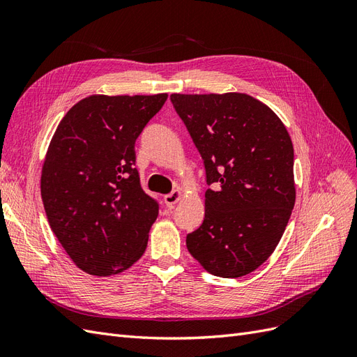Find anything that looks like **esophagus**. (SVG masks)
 <instances>
[{
	"instance_id": "1",
	"label": "esophagus",
	"mask_w": 357,
	"mask_h": 357,
	"mask_svg": "<svg viewBox=\"0 0 357 357\" xmlns=\"http://www.w3.org/2000/svg\"><path fill=\"white\" fill-rule=\"evenodd\" d=\"M181 197H183L181 190H172L171 193H168V195L164 197V202L167 207H174V205L181 199Z\"/></svg>"
}]
</instances>
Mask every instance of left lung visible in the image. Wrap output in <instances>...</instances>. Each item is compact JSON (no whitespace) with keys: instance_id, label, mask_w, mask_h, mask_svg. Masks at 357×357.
Segmentation results:
<instances>
[{"instance_id":"left-lung-1","label":"left lung","mask_w":357,"mask_h":357,"mask_svg":"<svg viewBox=\"0 0 357 357\" xmlns=\"http://www.w3.org/2000/svg\"><path fill=\"white\" fill-rule=\"evenodd\" d=\"M171 102L214 189L188 234L189 253L213 275L250 274L275 250L294 210V144L268 105L247 93H172Z\"/></svg>"}]
</instances>
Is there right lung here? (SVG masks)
<instances>
[{"label": "right lung", "mask_w": 357, "mask_h": 357, "mask_svg": "<svg viewBox=\"0 0 357 357\" xmlns=\"http://www.w3.org/2000/svg\"><path fill=\"white\" fill-rule=\"evenodd\" d=\"M167 98L91 95L53 134L41 199L53 234L84 273H122L146 250L159 205L139 185L134 146Z\"/></svg>", "instance_id": "add662e5"}]
</instances>
